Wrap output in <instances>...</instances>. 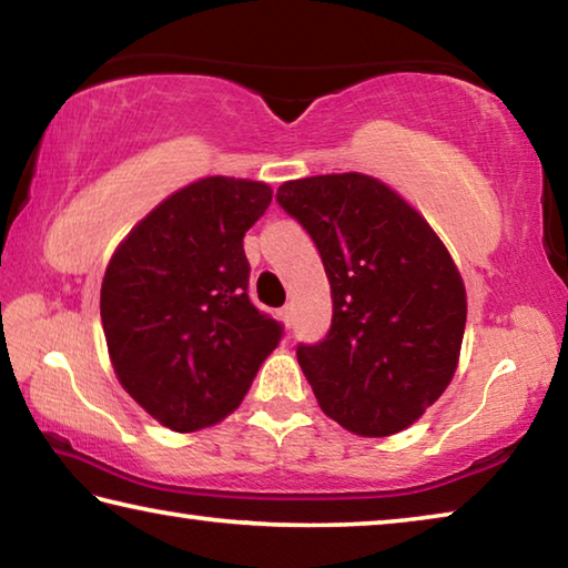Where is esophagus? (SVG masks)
<instances>
[{
    "mask_svg": "<svg viewBox=\"0 0 568 568\" xmlns=\"http://www.w3.org/2000/svg\"><path fill=\"white\" fill-rule=\"evenodd\" d=\"M277 315H281V321L285 323V328H291V325H293V321H295L293 305H285V307H281V313H277Z\"/></svg>",
    "mask_w": 568,
    "mask_h": 568,
    "instance_id": "obj_1",
    "label": "esophagus"
}]
</instances>
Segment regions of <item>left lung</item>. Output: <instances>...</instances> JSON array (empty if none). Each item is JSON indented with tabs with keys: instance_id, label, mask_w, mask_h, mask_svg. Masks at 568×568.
Masks as SVG:
<instances>
[{
	"instance_id": "1",
	"label": "left lung",
	"mask_w": 568,
	"mask_h": 568,
	"mask_svg": "<svg viewBox=\"0 0 568 568\" xmlns=\"http://www.w3.org/2000/svg\"><path fill=\"white\" fill-rule=\"evenodd\" d=\"M277 203L318 247L333 321L297 363L325 416L355 436L416 423L454 378L466 287L454 257L396 190L361 172L283 182Z\"/></svg>"
}]
</instances>
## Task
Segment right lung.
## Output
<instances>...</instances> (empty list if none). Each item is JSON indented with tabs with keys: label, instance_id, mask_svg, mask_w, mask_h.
I'll return each instance as SVG.
<instances>
[{
	"label": "right lung",
	"instance_id": "1",
	"mask_svg": "<svg viewBox=\"0 0 568 568\" xmlns=\"http://www.w3.org/2000/svg\"><path fill=\"white\" fill-rule=\"evenodd\" d=\"M273 200L265 182L203 178L140 220L104 271L112 368L152 418L190 434L233 413L283 325L250 303L243 237Z\"/></svg>",
	"mask_w": 568,
	"mask_h": 568
}]
</instances>
